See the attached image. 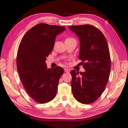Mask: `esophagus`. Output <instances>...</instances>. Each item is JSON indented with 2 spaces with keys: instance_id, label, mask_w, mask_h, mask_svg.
<instances>
[{
  "instance_id": "34e87169",
  "label": "esophagus",
  "mask_w": 128,
  "mask_h": 128,
  "mask_svg": "<svg viewBox=\"0 0 128 128\" xmlns=\"http://www.w3.org/2000/svg\"><path fill=\"white\" fill-rule=\"evenodd\" d=\"M64 71H65V72H66V73L69 72V70L67 68H64Z\"/></svg>"
}]
</instances>
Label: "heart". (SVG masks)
<instances>
[{"instance_id": "b5f03b06", "label": "heart", "mask_w": 128, "mask_h": 128, "mask_svg": "<svg viewBox=\"0 0 128 128\" xmlns=\"http://www.w3.org/2000/svg\"><path fill=\"white\" fill-rule=\"evenodd\" d=\"M67 39H70V38H67V39H66V40H67Z\"/></svg>"}]
</instances>
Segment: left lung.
<instances>
[{
    "label": "left lung",
    "mask_w": 128,
    "mask_h": 128,
    "mask_svg": "<svg viewBox=\"0 0 128 128\" xmlns=\"http://www.w3.org/2000/svg\"><path fill=\"white\" fill-rule=\"evenodd\" d=\"M80 41L79 59L84 72L72 70V90L74 98L83 104L96 101L105 88L111 70L109 48L100 30L90 24L68 26Z\"/></svg>",
    "instance_id": "1"
}]
</instances>
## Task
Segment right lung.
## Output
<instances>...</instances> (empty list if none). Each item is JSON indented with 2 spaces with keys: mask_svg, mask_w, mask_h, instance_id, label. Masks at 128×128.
I'll return each instance as SVG.
<instances>
[{
  "mask_svg": "<svg viewBox=\"0 0 128 128\" xmlns=\"http://www.w3.org/2000/svg\"><path fill=\"white\" fill-rule=\"evenodd\" d=\"M64 26L40 23L23 36L18 46L17 68L28 94L35 101L45 104L55 98L58 83L64 73L62 67L47 68L46 60L52 52L56 36Z\"/></svg>",
  "mask_w": 128,
  "mask_h": 128,
  "instance_id": "obj_1",
  "label": "right lung"
}]
</instances>
